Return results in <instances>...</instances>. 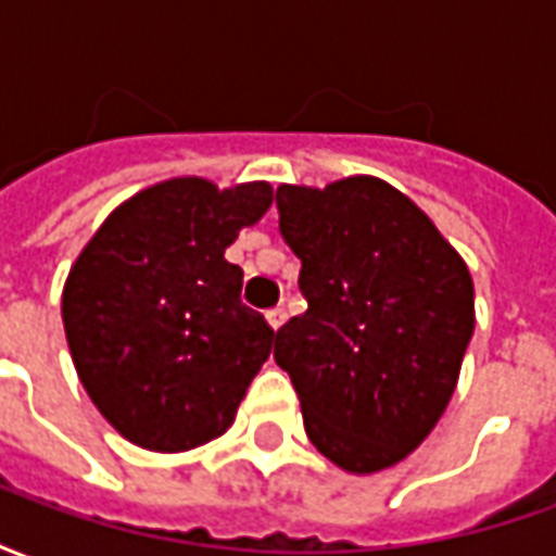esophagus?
<instances>
[{
	"label": "esophagus",
	"mask_w": 556,
	"mask_h": 556,
	"mask_svg": "<svg viewBox=\"0 0 556 556\" xmlns=\"http://www.w3.org/2000/svg\"><path fill=\"white\" fill-rule=\"evenodd\" d=\"M286 318H289V315H286V309H282V306H274V309H267V325L274 327V330H279V327L286 325Z\"/></svg>",
	"instance_id": "34e87169"
}]
</instances>
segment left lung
I'll use <instances>...</instances> for the list:
<instances>
[{"label":"left lung","mask_w":556,"mask_h":556,"mask_svg":"<svg viewBox=\"0 0 556 556\" xmlns=\"http://www.w3.org/2000/svg\"><path fill=\"white\" fill-rule=\"evenodd\" d=\"M279 231L309 309L277 330L318 453L378 473L429 438L473 337V279L429 214L393 184L351 175L279 184Z\"/></svg>","instance_id":"8db88e82"}]
</instances>
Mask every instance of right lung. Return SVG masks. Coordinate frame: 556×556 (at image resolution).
Returning a JSON list of instances; mask_svg holds the SVG:
<instances>
[{
  "label": "right lung",
  "instance_id": "1",
  "mask_svg": "<svg viewBox=\"0 0 556 556\" xmlns=\"http://www.w3.org/2000/svg\"><path fill=\"white\" fill-rule=\"evenodd\" d=\"M270 202L267 181L151 184L103 219L71 265L62 321L79 384L130 443L187 453L235 422L274 330L241 301L243 270L226 262V247Z\"/></svg>",
  "mask_w": 556,
  "mask_h": 556
}]
</instances>
